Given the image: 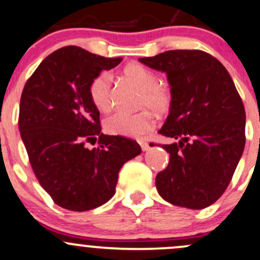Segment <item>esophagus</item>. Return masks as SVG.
Here are the masks:
<instances>
[{
	"instance_id": "obj_1",
	"label": "esophagus",
	"mask_w": 260,
	"mask_h": 260,
	"mask_svg": "<svg viewBox=\"0 0 260 260\" xmlns=\"http://www.w3.org/2000/svg\"><path fill=\"white\" fill-rule=\"evenodd\" d=\"M139 144H140L141 149H143L144 151H145V150H148V149L150 148V146H149V143H146V141H140V143H139Z\"/></svg>"
}]
</instances>
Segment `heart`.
<instances>
[{"label": "heart", "instance_id": "heart-1", "mask_svg": "<svg viewBox=\"0 0 260 260\" xmlns=\"http://www.w3.org/2000/svg\"><path fill=\"white\" fill-rule=\"evenodd\" d=\"M124 74L131 79L143 92L141 101L146 106L163 111L169 105V94L166 89L159 87V78L151 69L139 63H130L124 68ZM110 77L107 73H100L91 81L88 87V94L92 104L99 111L109 112L111 110V100L109 92ZM155 125V117L153 112L144 111L129 114L117 112L107 119L106 130L114 135L143 136Z\"/></svg>", "mask_w": 260, "mask_h": 260}]
</instances>
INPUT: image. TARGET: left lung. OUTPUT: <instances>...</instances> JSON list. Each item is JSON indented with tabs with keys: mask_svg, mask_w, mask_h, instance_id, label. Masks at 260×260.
Instances as JSON below:
<instances>
[{
	"mask_svg": "<svg viewBox=\"0 0 260 260\" xmlns=\"http://www.w3.org/2000/svg\"><path fill=\"white\" fill-rule=\"evenodd\" d=\"M139 60L171 84V109L158 131L169 163L155 186L167 202L201 210L230 183L245 146V109L225 67L202 50H168Z\"/></svg>",
	"mask_w": 260,
	"mask_h": 260,
	"instance_id": "8db88e82",
	"label": "left lung"
}]
</instances>
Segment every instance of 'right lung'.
<instances>
[{
  "label": "right lung",
  "instance_id": "1",
  "mask_svg": "<svg viewBox=\"0 0 260 260\" xmlns=\"http://www.w3.org/2000/svg\"><path fill=\"white\" fill-rule=\"evenodd\" d=\"M122 58H105L79 46L46 56L25 83L19 129L30 164L54 204L88 211L115 194L121 167L141 153L136 141L104 135L88 94L92 79ZM99 141L97 148H86Z\"/></svg>",
  "mask_w": 260,
  "mask_h": 260
}]
</instances>
